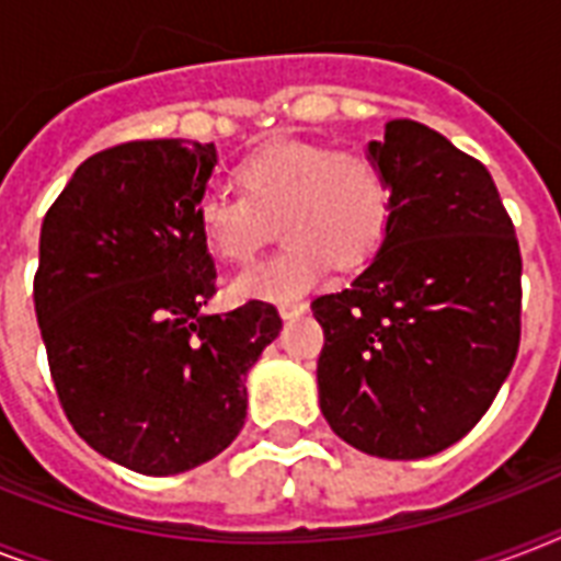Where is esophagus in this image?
Masks as SVG:
<instances>
[{
	"instance_id": "34e87169",
	"label": "esophagus",
	"mask_w": 561,
	"mask_h": 561,
	"mask_svg": "<svg viewBox=\"0 0 561 561\" xmlns=\"http://www.w3.org/2000/svg\"><path fill=\"white\" fill-rule=\"evenodd\" d=\"M306 311H308V302H282L279 306L282 320H294V317L306 314Z\"/></svg>"
}]
</instances>
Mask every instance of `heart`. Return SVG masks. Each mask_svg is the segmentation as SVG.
Masks as SVG:
<instances>
[{"label": "heart", "instance_id": "1", "mask_svg": "<svg viewBox=\"0 0 561 561\" xmlns=\"http://www.w3.org/2000/svg\"><path fill=\"white\" fill-rule=\"evenodd\" d=\"M238 194H203L194 224L206 253L244 264L279 218L282 250L229 282L238 302H290L323 279L329 264L355 267L381 244L390 220V183L364 151L325 142L273 139L236 162Z\"/></svg>", "mask_w": 561, "mask_h": 561}]
</instances>
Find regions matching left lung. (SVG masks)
<instances>
[{
  "label": "left lung",
  "mask_w": 561,
  "mask_h": 561,
  "mask_svg": "<svg viewBox=\"0 0 561 561\" xmlns=\"http://www.w3.org/2000/svg\"><path fill=\"white\" fill-rule=\"evenodd\" d=\"M367 153L390 220L367 267L311 302L320 410L343 443L419 460L469 434L522 341V253L495 180L431 127L396 118Z\"/></svg>",
  "instance_id": "8db88e82"
}]
</instances>
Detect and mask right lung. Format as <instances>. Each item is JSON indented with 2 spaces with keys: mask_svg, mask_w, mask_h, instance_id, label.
<instances>
[{
  "mask_svg": "<svg viewBox=\"0 0 561 561\" xmlns=\"http://www.w3.org/2000/svg\"><path fill=\"white\" fill-rule=\"evenodd\" d=\"M215 145L127 142L75 169L39 229L34 311L72 427L107 460L169 478L218 457L247 419L271 302L206 314L215 262L194 209Z\"/></svg>",
  "mask_w": 561,
  "mask_h": 561,
  "instance_id": "add662e5",
  "label": "right lung"
}]
</instances>
